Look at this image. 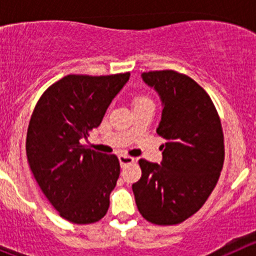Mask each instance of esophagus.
I'll return each instance as SVG.
<instances>
[{
    "label": "esophagus",
    "instance_id": "1",
    "mask_svg": "<svg viewBox=\"0 0 256 256\" xmlns=\"http://www.w3.org/2000/svg\"><path fill=\"white\" fill-rule=\"evenodd\" d=\"M119 162H120L122 166H126V165L134 162V158L128 155H119Z\"/></svg>",
    "mask_w": 256,
    "mask_h": 256
}]
</instances>
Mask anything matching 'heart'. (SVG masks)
<instances>
[{
    "instance_id": "1",
    "label": "heart",
    "mask_w": 256,
    "mask_h": 256,
    "mask_svg": "<svg viewBox=\"0 0 256 256\" xmlns=\"http://www.w3.org/2000/svg\"><path fill=\"white\" fill-rule=\"evenodd\" d=\"M144 104H152V101H151L148 96H144V94H137V96L134 97V106L136 105H144Z\"/></svg>"
}]
</instances>
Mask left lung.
Returning <instances> with one entry per match:
<instances>
[{
  "instance_id": "1",
  "label": "left lung",
  "mask_w": 256,
  "mask_h": 256,
  "mask_svg": "<svg viewBox=\"0 0 256 256\" xmlns=\"http://www.w3.org/2000/svg\"><path fill=\"white\" fill-rule=\"evenodd\" d=\"M162 104L158 134L165 140L162 165L141 159L133 183L136 204L154 224H180L201 209L220 176L224 137L220 118L204 88L174 70L142 73Z\"/></svg>"
}]
</instances>
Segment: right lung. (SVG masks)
Returning a JSON list of instances; mask_svg holds the SVG:
<instances>
[{"mask_svg":"<svg viewBox=\"0 0 256 256\" xmlns=\"http://www.w3.org/2000/svg\"><path fill=\"white\" fill-rule=\"evenodd\" d=\"M130 73L70 74L50 86L36 105L26 132V158L38 186L60 216L91 224L105 216L120 164L82 144L97 128Z\"/></svg>","mask_w":256,"mask_h":256,"instance_id":"right-lung-1","label":"right lung"}]
</instances>
